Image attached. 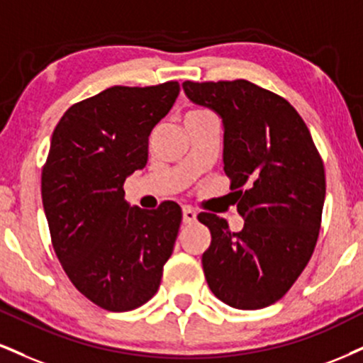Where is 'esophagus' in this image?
I'll return each instance as SVG.
<instances>
[{"label": "esophagus", "mask_w": 363, "mask_h": 363, "mask_svg": "<svg viewBox=\"0 0 363 363\" xmlns=\"http://www.w3.org/2000/svg\"><path fill=\"white\" fill-rule=\"evenodd\" d=\"M182 221L186 225H193L196 221V211L191 206H184L182 208Z\"/></svg>", "instance_id": "obj_1"}]
</instances>
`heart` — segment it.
I'll list each match as a JSON object with an SVG mask.
<instances>
[{
	"mask_svg": "<svg viewBox=\"0 0 363 363\" xmlns=\"http://www.w3.org/2000/svg\"><path fill=\"white\" fill-rule=\"evenodd\" d=\"M206 115H209V113L204 111V110H191V111L186 115V121H189V120H198V118H203V116H206Z\"/></svg>",
	"mask_w": 363,
	"mask_h": 363,
	"instance_id": "b5f03b06",
	"label": "heart"
}]
</instances>
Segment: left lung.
<instances>
[{"label":"left lung","instance_id":"1","mask_svg":"<svg viewBox=\"0 0 363 363\" xmlns=\"http://www.w3.org/2000/svg\"><path fill=\"white\" fill-rule=\"evenodd\" d=\"M191 101L223 120L225 174L245 220L231 233L223 218L199 213L211 231L203 270L218 299L237 309L270 306L311 259L321 226L325 165L289 101L250 81L182 82Z\"/></svg>","mask_w":363,"mask_h":363}]
</instances>
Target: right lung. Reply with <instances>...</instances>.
Segmentation results:
<instances>
[{
  "label": "right lung",
  "mask_w": 363,
  "mask_h": 363,
  "mask_svg": "<svg viewBox=\"0 0 363 363\" xmlns=\"http://www.w3.org/2000/svg\"><path fill=\"white\" fill-rule=\"evenodd\" d=\"M179 82L113 86L72 104L57 123L42 170L52 245L77 291L106 311H132L155 294L182 211L125 201V179L143 169L148 135L167 115Z\"/></svg>",
  "instance_id": "1"
}]
</instances>
